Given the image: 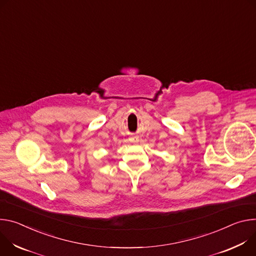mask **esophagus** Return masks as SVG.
<instances>
[{"mask_svg": "<svg viewBox=\"0 0 256 256\" xmlns=\"http://www.w3.org/2000/svg\"><path fill=\"white\" fill-rule=\"evenodd\" d=\"M130 140H131V141H136V140H137V137H136V136H132V137L130 138Z\"/></svg>", "mask_w": 256, "mask_h": 256, "instance_id": "34e87169", "label": "esophagus"}]
</instances>
